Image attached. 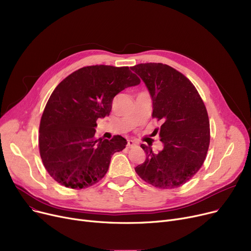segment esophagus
Wrapping results in <instances>:
<instances>
[{
  "instance_id": "obj_1",
  "label": "esophagus",
  "mask_w": 251,
  "mask_h": 251,
  "mask_svg": "<svg viewBox=\"0 0 251 251\" xmlns=\"http://www.w3.org/2000/svg\"><path fill=\"white\" fill-rule=\"evenodd\" d=\"M136 147V142L134 140H128L127 141V149H131Z\"/></svg>"
}]
</instances>
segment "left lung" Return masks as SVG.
<instances>
[{
	"label": "left lung",
	"instance_id": "left-lung-1",
	"mask_svg": "<svg viewBox=\"0 0 251 251\" xmlns=\"http://www.w3.org/2000/svg\"><path fill=\"white\" fill-rule=\"evenodd\" d=\"M131 70L150 91L152 118L163 122L160 140L164 149L154 153L151 144H141L147 157L135 168L136 173L157 188L180 187L205 160L210 138L205 105L189 79L166 64H138Z\"/></svg>",
	"mask_w": 251,
	"mask_h": 251
}]
</instances>
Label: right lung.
I'll use <instances>...</instances> for the list:
<instances>
[{
  "instance_id": "add662e5",
  "label": "right lung",
  "mask_w": 251,
  "mask_h": 251,
  "mask_svg": "<svg viewBox=\"0 0 251 251\" xmlns=\"http://www.w3.org/2000/svg\"><path fill=\"white\" fill-rule=\"evenodd\" d=\"M140 83L129 67L78 69L52 91L39 124L38 146L48 173L61 185L81 189L108 172L112 155L125 149L120 135L96 138L97 120L109 116L115 96Z\"/></svg>"
}]
</instances>
